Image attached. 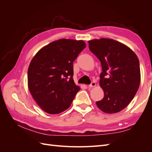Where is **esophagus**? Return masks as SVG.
Listing matches in <instances>:
<instances>
[{
    "label": "esophagus",
    "mask_w": 152,
    "mask_h": 152,
    "mask_svg": "<svg viewBox=\"0 0 152 152\" xmlns=\"http://www.w3.org/2000/svg\"><path fill=\"white\" fill-rule=\"evenodd\" d=\"M95 86H96V83H95L94 82H92L91 83V84L89 85V87H95Z\"/></svg>",
    "instance_id": "1"
}]
</instances>
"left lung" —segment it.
<instances>
[{"instance_id": "1", "label": "left lung", "mask_w": 152, "mask_h": 152, "mask_svg": "<svg viewBox=\"0 0 152 152\" xmlns=\"http://www.w3.org/2000/svg\"><path fill=\"white\" fill-rule=\"evenodd\" d=\"M88 43L102 67L99 85L104 91V98L96 102V105L104 113L121 112L131 103L139 89V59L127 45L113 39H94Z\"/></svg>"}]
</instances>
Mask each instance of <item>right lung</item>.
I'll list each match as a JSON object with an SVG mask.
<instances>
[{"instance_id":"1","label":"right lung","mask_w":152,"mask_h":152,"mask_svg":"<svg viewBox=\"0 0 152 152\" xmlns=\"http://www.w3.org/2000/svg\"><path fill=\"white\" fill-rule=\"evenodd\" d=\"M86 46L83 40L59 39L40 49L31 59L28 89L44 112L58 114L70 107L80 89L73 79V63Z\"/></svg>"}]
</instances>
